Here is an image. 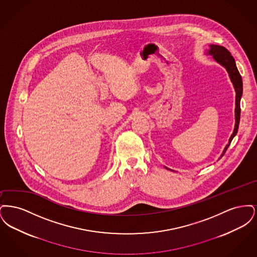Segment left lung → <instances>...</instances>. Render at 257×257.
I'll return each mask as SVG.
<instances>
[{
  "mask_svg": "<svg viewBox=\"0 0 257 257\" xmlns=\"http://www.w3.org/2000/svg\"><path fill=\"white\" fill-rule=\"evenodd\" d=\"M206 55L212 56L214 61H217L218 63H220L221 66H223L225 68V70L227 71L228 76L230 78V81L232 83L233 87L235 89L236 92V97H235V125H234V130L228 144L225 146L220 157L223 156V154L225 153L226 149L230 146V143L233 140V138L236 136L237 132H238V128H239V122H240V112H241V109H240V101H241V97L243 94V82H242V77L239 73L237 66H236V62L235 60L231 56V54L229 53V51L225 49L224 47L220 46V45H215V44H210L209 48H208ZM167 170H170L169 168L165 167Z\"/></svg>",
  "mask_w": 257,
  "mask_h": 257,
  "instance_id": "1",
  "label": "left lung"
}]
</instances>
